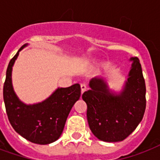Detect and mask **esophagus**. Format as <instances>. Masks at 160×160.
<instances>
[{
  "label": "esophagus",
  "instance_id": "1",
  "mask_svg": "<svg viewBox=\"0 0 160 160\" xmlns=\"http://www.w3.org/2000/svg\"><path fill=\"white\" fill-rule=\"evenodd\" d=\"M80 88H81V93H84L86 90V89H87V86H86V85L85 84H81L80 85Z\"/></svg>",
  "mask_w": 160,
  "mask_h": 160
}]
</instances>
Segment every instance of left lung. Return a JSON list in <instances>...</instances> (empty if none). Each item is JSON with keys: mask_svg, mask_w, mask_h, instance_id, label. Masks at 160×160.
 <instances>
[{"mask_svg": "<svg viewBox=\"0 0 160 160\" xmlns=\"http://www.w3.org/2000/svg\"><path fill=\"white\" fill-rule=\"evenodd\" d=\"M131 69L124 90L114 95L102 79L90 80L82 99L87 105V120L95 137L105 142L124 140L136 129L146 108V87L141 65L132 57Z\"/></svg>", "mask_w": 160, "mask_h": 160, "instance_id": "8db88e82", "label": "left lung"}]
</instances>
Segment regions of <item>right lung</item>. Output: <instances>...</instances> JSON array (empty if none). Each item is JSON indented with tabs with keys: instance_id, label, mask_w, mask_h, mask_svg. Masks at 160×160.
Listing matches in <instances>:
<instances>
[{
	"instance_id": "1",
	"label": "right lung",
	"mask_w": 160,
	"mask_h": 160,
	"mask_svg": "<svg viewBox=\"0 0 160 160\" xmlns=\"http://www.w3.org/2000/svg\"><path fill=\"white\" fill-rule=\"evenodd\" d=\"M9 62L3 87V99L8 119L13 129L29 141L47 144L60 138L65 121L75 103L80 97V85L58 88L45 101L26 105L19 100L11 84V70L19 51Z\"/></svg>"
}]
</instances>
